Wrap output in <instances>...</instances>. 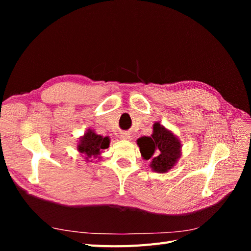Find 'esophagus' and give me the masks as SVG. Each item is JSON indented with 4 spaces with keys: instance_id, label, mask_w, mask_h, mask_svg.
<instances>
[{
    "instance_id": "34e87169",
    "label": "esophagus",
    "mask_w": 251,
    "mask_h": 251,
    "mask_svg": "<svg viewBox=\"0 0 251 251\" xmlns=\"http://www.w3.org/2000/svg\"><path fill=\"white\" fill-rule=\"evenodd\" d=\"M120 139L128 140V139H131V136H130V134H127V133H123L120 135Z\"/></svg>"
}]
</instances>
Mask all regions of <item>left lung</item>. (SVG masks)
<instances>
[{
  "mask_svg": "<svg viewBox=\"0 0 251 251\" xmlns=\"http://www.w3.org/2000/svg\"><path fill=\"white\" fill-rule=\"evenodd\" d=\"M137 144L142 158L150 161L151 171L159 174L172 170L181 156L180 140L160 123L154 124L151 137L143 136L138 138Z\"/></svg>",
  "mask_w": 251,
  "mask_h": 251,
  "instance_id": "8db88e82",
  "label": "left lung"
}]
</instances>
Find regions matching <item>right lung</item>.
Returning a JSON list of instances; mask_svg holds the SVG:
<instances>
[{"label": "right lung", "mask_w": 251, "mask_h": 251, "mask_svg": "<svg viewBox=\"0 0 251 251\" xmlns=\"http://www.w3.org/2000/svg\"><path fill=\"white\" fill-rule=\"evenodd\" d=\"M110 146V138L97 135L92 128H88L87 132L79 138L77 143V151L80 154L85 155L86 161L92 162L91 158L100 159L102 151L108 149Z\"/></svg>", "instance_id": "add662e5"}]
</instances>
